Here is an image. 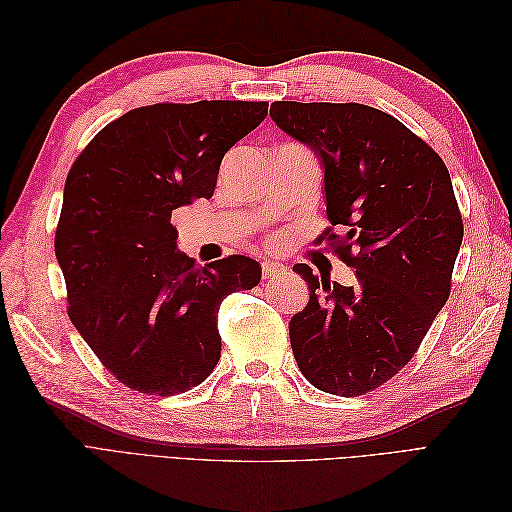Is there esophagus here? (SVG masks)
I'll return each mask as SVG.
<instances>
[{
	"label": "esophagus",
	"instance_id": "34e87169",
	"mask_svg": "<svg viewBox=\"0 0 512 512\" xmlns=\"http://www.w3.org/2000/svg\"><path fill=\"white\" fill-rule=\"evenodd\" d=\"M282 273H284V265H280V262H275V260L262 262V277H265V280H273V277L282 275Z\"/></svg>",
	"mask_w": 512,
	"mask_h": 512
}]
</instances>
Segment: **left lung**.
Returning a JSON list of instances; mask_svg holds the SVG:
<instances>
[{"label":"left lung","instance_id":"8db88e82","mask_svg":"<svg viewBox=\"0 0 512 512\" xmlns=\"http://www.w3.org/2000/svg\"><path fill=\"white\" fill-rule=\"evenodd\" d=\"M271 117L324 164L331 226L316 237L356 269V284L318 280L290 320V344L316 389L356 397L412 361L451 294L463 220L451 175L421 136L359 102H273Z\"/></svg>","mask_w":512,"mask_h":512}]
</instances>
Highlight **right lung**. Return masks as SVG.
<instances>
[{
    "instance_id": "obj_1",
    "label": "right lung",
    "mask_w": 512,
    "mask_h": 512,
    "mask_svg": "<svg viewBox=\"0 0 512 512\" xmlns=\"http://www.w3.org/2000/svg\"><path fill=\"white\" fill-rule=\"evenodd\" d=\"M269 102L200 100L132 108L74 160L55 228L68 316L128 389L170 397L220 361L218 309L252 290L260 265L232 254L196 267L175 250L173 211L211 198L222 158Z\"/></svg>"
}]
</instances>
